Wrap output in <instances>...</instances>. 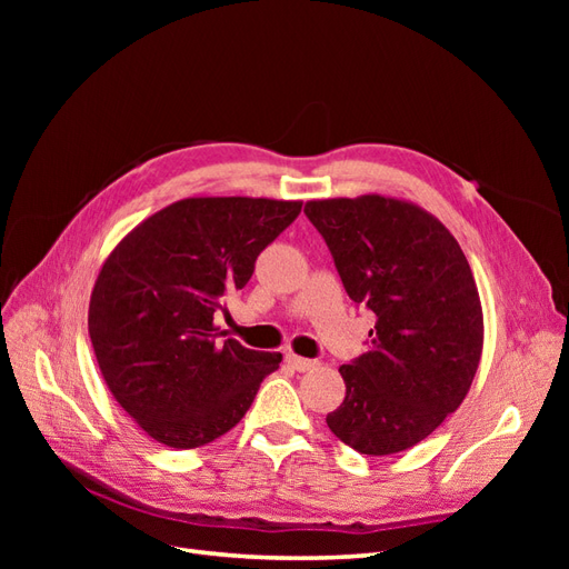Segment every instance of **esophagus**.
Listing matches in <instances>:
<instances>
[{"instance_id":"34e87169","label":"esophagus","mask_w":569,"mask_h":569,"mask_svg":"<svg viewBox=\"0 0 569 569\" xmlns=\"http://www.w3.org/2000/svg\"><path fill=\"white\" fill-rule=\"evenodd\" d=\"M284 360L287 363L295 368L297 372H306V370H311V368H316V360H311V358H301V356H297V353H287L284 356Z\"/></svg>"}]
</instances>
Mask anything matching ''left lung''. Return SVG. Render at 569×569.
<instances>
[{"mask_svg":"<svg viewBox=\"0 0 569 569\" xmlns=\"http://www.w3.org/2000/svg\"><path fill=\"white\" fill-rule=\"evenodd\" d=\"M343 289L375 313L372 347L339 372L327 427L353 451L391 456L458 410L479 368L485 316L456 237L418 203L382 194L306 201Z\"/></svg>","mask_w":569,"mask_h":569,"instance_id":"left-lung-1","label":"left lung"}]
</instances>
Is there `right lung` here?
Here are the masks:
<instances>
[{
    "label": "right lung",
    "instance_id": "add662e5",
    "mask_svg": "<svg viewBox=\"0 0 569 569\" xmlns=\"http://www.w3.org/2000/svg\"><path fill=\"white\" fill-rule=\"evenodd\" d=\"M301 201L189 197L130 230L101 266L88 330L101 377L140 429L199 449L244 418L282 353L218 341L213 313Z\"/></svg>",
    "mask_w": 569,
    "mask_h": 569
}]
</instances>
